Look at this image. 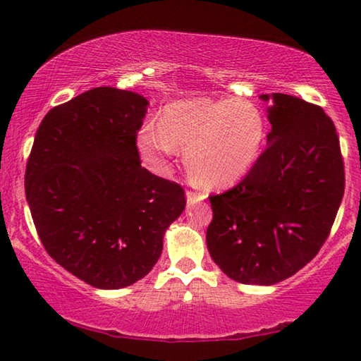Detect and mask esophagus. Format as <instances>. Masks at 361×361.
<instances>
[{"instance_id":"1","label":"esophagus","mask_w":361,"mask_h":361,"mask_svg":"<svg viewBox=\"0 0 361 361\" xmlns=\"http://www.w3.org/2000/svg\"><path fill=\"white\" fill-rule=\"evenodd\" d=\"M206 199L204 192H196V191H186V201L188 204H197Z\"/></svg>"}]
</instances>
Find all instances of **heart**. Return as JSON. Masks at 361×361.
I'll return each instance as SVG.
<instances>
[{
    "label": "heart",
    "mask_w": 361,
    "mask_h": 361,
    "mask_svg": "<svg viewBox=\"0 0 361 361\" xmlns=\"http://www.w3.org/2000/svg\"><path fill=\"white\" fill-rule=\"evenodd\" d=\"M264 139L266 118L251 102L191 99L166 106L160 126L144 125L137 147L157 173L169 170L178 147L185 149L192 180L207 188H227L250 173Z\"/></svg>",
    "instance_id": "1"
}]
</instances>
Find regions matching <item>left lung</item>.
I'll return each instance as SVG.
<instances>
[{"label":"left lung","instance_id":"1","mask_svg":"<svg viewBox=\"0 0 361 361\" xmlns=\"http://www.w3.org/2000/svg\"><path fill=\"white\" fill-rule=\"evenodd\" d=\"M267 147L232 190L209 196V255L225 276L274 285L318 255L341 207L345 173L336 126L318 105L264 94Z\"/></svg>","mask_w":361,"mask_h":361}]
</instances>
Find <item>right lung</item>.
<instances>
[{"instance_id":"obj_1","label":"right lung","mask_w":361,"mask_h":361,"mask_svg":"<svg viewBox=\"0 0 361 361\" xmlns=\"http://www.w3.org/2000/svg\"><path fill=\"white\" fill-rule=\"evenodd\" d=\"M147 105L129 90L90 89L47 113L27 162L25 197L42 245L95 288L146 277L186 206L178 183L141 166L136 136Z\"/></svg>"}]
</instances>
